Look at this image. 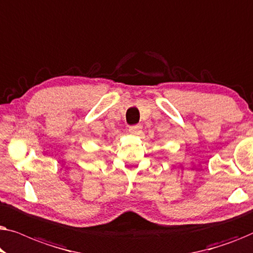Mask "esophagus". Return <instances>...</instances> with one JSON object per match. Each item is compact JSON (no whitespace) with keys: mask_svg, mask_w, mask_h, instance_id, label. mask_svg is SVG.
Returning a JSON list of instances; mask_svg holds the SVG:
<instances>
[{"mask_svg":"<svg viewBox=\"0 0 253 253\" xmlns=\"http://www.w3.org/2000/svg\"><path fill=\"white\" fill-rule=\"evenodd\" d=\"M140 129H141V126H139V124H137V126H132L129 127V132L131 134H133V136H136V134L140 133Z\"/></svg>","mask_w":253,"mask_h":253,"instance_id":"1","label":"esophagus"}]
</instances>
